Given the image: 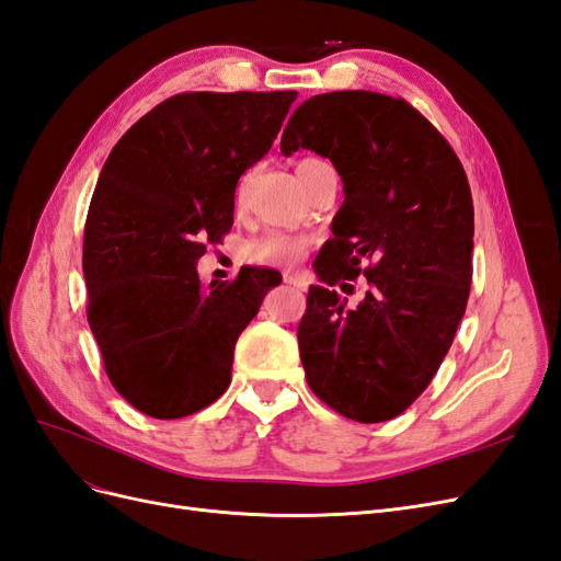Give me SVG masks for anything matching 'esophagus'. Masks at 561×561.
I'll use <instances>...</instances> for the list:
<instances>
[{
    "label": "esophagus",
    "mask_w": 561,
    "mask_h": 561,
    "mask_svg": "<svg viewBox=\"0 0 561 561\" xmlns=\"http://www.w3.org/2000/svg\"><path fill=\"white\" fill-rule=\"evenodd\" d=\"M283 283L290 285V287H297V290H307V283H304L299 276L295 274H283Z\"/></svg>",
    "instance_id": "34e87169"
}]
</instances>
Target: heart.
Wrapping results in <instances>:
<instances>
[{
	"mask_svg": "<svg viewBox=\"0 0 561 561\" xmlns=\"http://www.w3.org/2000/svg\"><path fill=\"white\" fill-rule=\"evenodd\" d=\"M318 163V159H301L297 163V175L307 171L309 165ZM241 203V194H239ZM307 236L299 233H285V231H264L260 236H254L252 241L245 243L243 248V257L252 264H264V266H290L295 264L304 252L309 248Z\"/></svg>",
	"mask_w": 561,
	"mask_h": 561,
	"instance_id": "heart-1",
	"label": "heart"
}]
</instances>
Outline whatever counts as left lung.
I'll return each mask as SVG.
<instances>
[{
	"mask_svg": "<svg viewBox=\"0 0 561 561\" xmlns=\"http://www.w3.org/2000/svg\"><path fill=\"white\" fill-rule=\"evenodd\" d=\"M311 149L336 168L344 203L313 262L322 285L297 328L313 393L346 419L402 414L433 381L466 313L474 213L461 161L402 98L334 91L301 103L280 151ZM363 273L346 310L330 284ZM346 287V283L342 285Z\"/></svg>",
	"mask_w": 561,
	"mask_h": 561,
	"instance_id": "1",
	"label": "left lung"
}]
</instances>
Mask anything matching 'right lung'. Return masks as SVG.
<instances>
[{
  "label": "right lung",
  "instance_id": "obj_1",
  "mask_svg": "<svg viewBox=\"0 0 561 561\" xmlns=\"http://www.w3.org/2000/svg\"><path fill=\"white\" fill-rule=\"evenodd\" d=\"M297 91L178 93L133 124L98 178L83 229L89 325L112 386L154 419L225 393L233 346L280 283L243 266L201 285L196 262L233 225L239 178L274 145Z\"/></svg>",
  "mask_w": 561,
  "mask_h": 561
}]
</instances>
